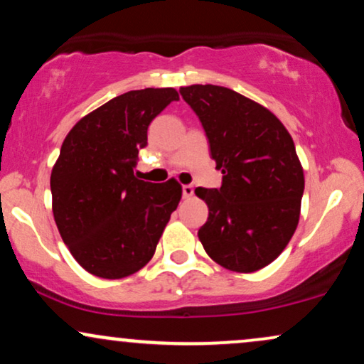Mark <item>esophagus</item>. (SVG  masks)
<instances>
[{
  "mask_svg": "<svg viewBox=\"0 0 364 364\" xmlns=\"http://www.w3.org/2000/svg\"><path fill=\"white\" fill-rule=\"evenodd\" d=\"M193 193H195L193 186H191V185L183 186V198H191V196H193Z\"/></svg>",
  "mask_w": 364,
  "mask_h": 364,
  "instance_id": "34e87169",
  "label": "esophagus"
}]
</instances>
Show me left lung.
<instances>
[{
	"instance_id": "8db88e82",
	"label": "left lung",
	"mask_w": 364,
	"mask_h": 364,
	"mask_svg": "<svg viewBox=\"0 0 364 364\" xmlns=\"http://www.w3.org/2000/svg\"><path fill=\"white\" fill-rule=\"evenodd\" d=\"M179 93L224 174L218 190H195L208 205L200 242L224 268L254 273L277 259L299 225L305 178L295 144L277 115L237 91L191 85Z\"/></svg>"
}]
</instances>
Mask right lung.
<instances>
[{
  "label": "right lung",
  "mask_w": 364,
  "mask_h": 364,
  "mask_svg": "<svg viewBox=\"0 0 364 364\" xmlns=\"http://www.w3.org/2000/svg\"><path fill=\"white\" fill-rule=\"evenodd\" d=\"M174 87L124 93L82 117L65 135L50 174L52 212L73 257L95 277L118 279L142 269L181 200L176 179L134 174L151 122Z\"/></svg>",
  "instance_id": "1"
}]
</instances>
